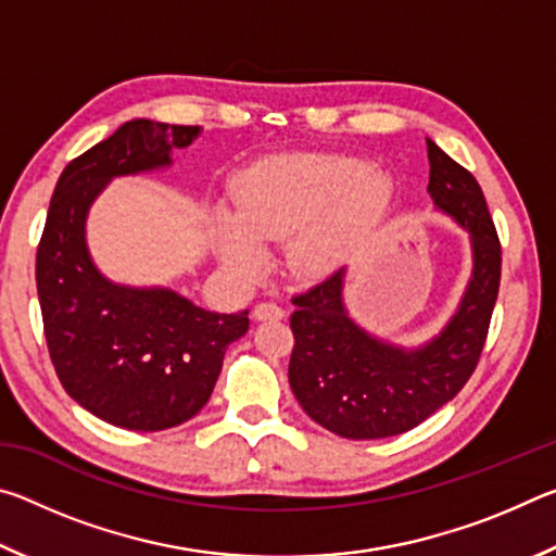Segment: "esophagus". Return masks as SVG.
Here are the masks:
<instances>
[{"mask_svg":"<svg viewBox=\"0 0 556 556\" xmlns=\"http://www.w3.org/2000/svg\"><path fill=\"white\" fill-rule=\"evenodd\" d=\"M285 316V308L277 304H267V301H262V304L252 308V318H255V321H279V318Z\"/></svg>","mask_w":556,"mask_h":556,"instance_id":"1","label":"esophagus"}]
</instances>
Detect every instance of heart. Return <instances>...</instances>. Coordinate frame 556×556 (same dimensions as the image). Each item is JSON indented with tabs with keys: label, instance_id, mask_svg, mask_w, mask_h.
<instances>
[{
	"label": "heart",
	"instance_id": "obj_1",
	"mask_svg": "<svg viewBox=\"0 0 556 556\" xmlns=\"http://www.w3.org/2000/svg\"><path fill=\"white\" fill-rule=\"evenodd\" d=\"M388 184L357 159L333 154L271 156L242 174L232 211L211 223L220 267L252 281L267 267V242H285L294 279H324L343 265L380 205Z\"/></svg>",
	"mask_w": 556,
	"mask_h": 556
}]
</instances>
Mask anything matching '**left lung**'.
<instances>
[{
	"label": "left lung",
	"mask_w": 556,
	"mask_h": 556,
	"mask_svg": "<svg viewBox=\"0 0 556 556\" xmlns=\"http://www.w3.org/2000/svg\"><path fill=\"white\" fill-rule=\"evenodd\" d=\"M427 152V193L468 235L473 262L439 333L402 345L363 328L345 306L348 267L294 299L289 384L308 417L338 437L384 439L421 425L456 397L483 351L501 287V242L476 178L431 139Z\"/></svg>",
	"instance_id": "obj_1"
}]
</instances>
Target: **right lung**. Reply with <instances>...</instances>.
<instances>
[{"label":"right lung","mask_w":556,"mask_h":556,"mask_svg":"<svg viewBox=\"0 0 556 556\" xmlns=\"http://www.w3.org/2000/svg\"><path fill=\"white\" fill-rule=\"evenodd\" d=\"M201 127L129 119L63 168L36 252L46 343L65 392L108 425L162 431L208 402L225 348L244 336L248 308L215 314L172 287L110 279L88 248V215L119 176L166 172Z\"/></svg>","instance_id":"right-lung-1"}]
</instances>
